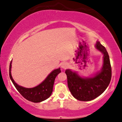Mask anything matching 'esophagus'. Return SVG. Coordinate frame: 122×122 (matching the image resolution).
Here are the masks:
<instances>
[{
    "instance_id": "34e87169",
    "label": "esophagus",
    "mask_w": 122,
    "mask_h": 122,
    "mask_svg": "<svg viewBox=\"0 0 122 122\" xmlns=\"http://www.w3.org/2000/svg\"><path fill=\"white\" fill-rule=\"evenodd\" d=\"M61 68H62L63 69H66V68H68V64L66 63V62H63V63H61Z\"/></svg>"
}]
</instances>
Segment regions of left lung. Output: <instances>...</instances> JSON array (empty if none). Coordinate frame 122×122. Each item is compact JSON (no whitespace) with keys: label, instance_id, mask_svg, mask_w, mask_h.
Instances as JSON below:
<instances>
[{"label":"left lung","instance_id":"8db88e82","mask_svg":"<svg viewBox=\"0 0 122 122\" xmlns=\"http://www.w3.org/2000/svg\"><path fill=\"white\" fill-rule=\"evenodd\" d=\"M95 46L103 54V64L101 71L90 78L81 77L71 69L65 71L70 92L75 98L81 101H90L98 97L107 89L111 80L112 68L107 51L98 41Z\"/></svg>","mask_w":122,"mask_h":122}]
</instances>
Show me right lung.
<instances>
[{"mask_svg": "<svg viewBox=\"0 0 122 122\" xmlns=\"http://www.w3.org/2000/svg\"><path fill=\"white\" fill-rule=\"evenodd\" d=\"M11 61L9 66V76L13 84L20 94L28 101L34 103H39L48 99L53 92V85L56 76L61 72V68L55 69L48 75L46 79L38 86L34 88H27L20 86L15 82L11 74Z\"/></svg>", "mask_w": 122, "mask_h": 122, "instance_id": "obj_1", "label": "right lung"}]
</instances>
